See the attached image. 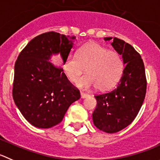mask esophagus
<instances>
[{
	"instance_id": "esophagus-1",
	"label": "esophagus",
	"mask_w": 160,
	"mask_h": 160,
	"mask_svg": "<svg viewBox=\"0 0 160 160\" xmlns=\"http://www.w3.org/2000/svg\"><path fill=\"white\" fill-rule=\"evenodd\" d=\"M88 96H89V95H88V94L83 93V92H80V97H81V98H87V97H88Z\"/></svg>"
}]
</instances>
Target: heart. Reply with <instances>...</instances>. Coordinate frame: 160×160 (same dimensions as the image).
<instances>
[{
	"mask_svg": "<svg viewBox=\"0 0 160 160\" xmlns=\"http://www.w3.org/2000/svg\"><path fill=\"white\" fill-rule=\"evenodd\" d=\"M88 74L78 78L85 68ZM124 65L118 53L108 50L96 42L83 45L77 51V57L69 56L64 62V71L71 82H77L82 89L96 87L99 91L112 88L118 82Z\"/></svg>",
	"mask_w": 160,
	"mask_h": 160,
	"instance_id": "obj_1",
	"label": "heart"
}]
</instances>
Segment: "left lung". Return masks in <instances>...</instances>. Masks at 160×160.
Masks as SVG:
<instances>
[{
	"label": "left lung",
	"instance_id": "left-lung-1",
	"mask_svg": "<svg viewBox=\"0 0 160 160\" xmlns=\"http://www.w3.org/2000/svg\"><path fill=\"white\" fill-rule=\"evenodd\" d=\"M122 55L125 65L117 87L110 92L95 95L96 108L92 114L94 125L108 133L117 132L132 123L141 110L147 88L143 60L129 43L118 38L107 37Z\"/></svg>",
	"mask_w": 160,
	"mask_h": 160
}]
</instances>
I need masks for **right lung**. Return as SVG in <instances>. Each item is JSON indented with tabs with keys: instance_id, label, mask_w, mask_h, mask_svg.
Returning a JSON list of instances; mask_svg holds the SVG:
<instances>
[{
	"instance_id": "1",
	"label": "right lung",
	"mask_w": 160,
	"mask_h": 160,
	"mask_svg": "<svg viewBox=\"0 0 160 160\" xmlns=\"http://www.w3.org/2000/svg\"><path fill=\"white\" fill-rule=\"evenodd\" d=\"M75 36L46 32L28 42L14 68L12 96L24 118L35 127L49 129L62 122L72 102L80 98L63 68L53 65L52 56L68 58Z\"/></svg>"
}]
</instances>
